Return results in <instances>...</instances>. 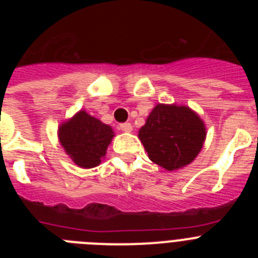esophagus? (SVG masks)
Returning a JSON list of instances; mask_svg holds the SVG:
<instances>
[{
    "instance_id": "34e87169",
    "label": "esophagus",
    "mask_w": 258,
    "mask_h": 258,
    "mask_svg": "<svg viewBox=\"0 0 258 258\" xmlns=\"http://www.w3.org/2000/svg\"><path fill=\"white\" fill-rule=\"evenodd\" d=\"M118 127H120L122 132H126V133L133 131V126H132L131 122H121V124L118 125Z\"/></svg>"
}]
</instances>
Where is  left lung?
I'll use <instances>...</instances> for the list:
<instances>
[{
  "mask_svg": "<svg viewBox=\"0 0 258 258\" xmlns=\"http://www.w3.org/2000/svg\"><path fill=\"white\" fill-rule=\"evenodd\" d=\"M138 137L150 160L166 170H175L198 156L206 140V127L188 107L157 104Z\"/></svg>",
  "mask_w": 258,
  "mask_h": 258,
  "instance_id": "8db88e82",
  "label": "left lung"
}]
</instances>
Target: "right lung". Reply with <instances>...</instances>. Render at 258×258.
<instances>
[{"label":"right lung","instance_id":"obj_1","mask_svg":"<svg viewBox=\"0 0 258 258\" xmlns=\"http://www.w3.org/2000/svg\"><path fill=\"white\" fill-rule=\"evenodd\" d=\"M112 137L111 126L85 111H80L59 127L60 145L81 168H93L101 163Z\"/></svg>","mask_w":258,"mask_h":258}]
</instances>
